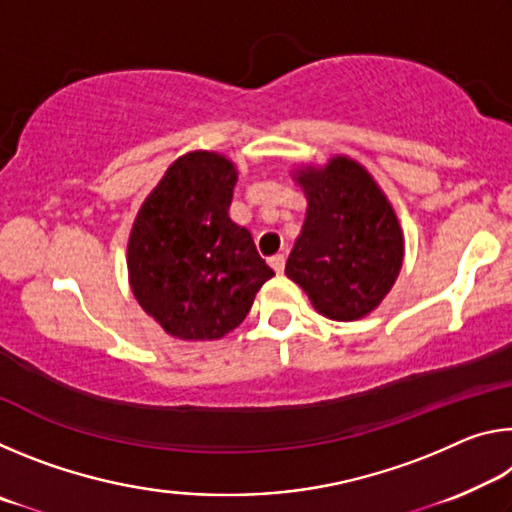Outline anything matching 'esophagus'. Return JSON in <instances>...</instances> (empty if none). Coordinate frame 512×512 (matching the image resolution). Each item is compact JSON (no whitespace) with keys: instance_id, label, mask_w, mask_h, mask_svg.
I'll list each match as a JSON object with an SVG mask.
<instances>
[{"instance_id":"obj_1","label":"esophagus","mask_w":512,"mask_h":512,"mask_svg":"<svg viewBox=\"0 0 512 512\" xmlns=\"http://www.w3.org/2000/svg\"><path fill=\"white\" fill-rule=\"evenodd\" d=\"M268 262H271L275 273H282L284 271V264H287V257H284V253H277V255H273L271 259H268Z\"/></svg>"}]
</instances>
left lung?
I'll use <instances>...</instances> for the list:
<instances>
[{"instance_id":"8db88e82","label":"left lung","mask_w":512,"mask_h":512,"mask_svg":"<svg viewBox=\"0 0 512 512\" xmlns=\"http://www.w3.org/2000/svg\"><path fill=\"white\" fill-rule=\"evenodd\" d=\"M309 210L287 273L334 320L370 314L402 268V230L370 173L348 158L302 171Z\"/></svg>"}]
</instances>
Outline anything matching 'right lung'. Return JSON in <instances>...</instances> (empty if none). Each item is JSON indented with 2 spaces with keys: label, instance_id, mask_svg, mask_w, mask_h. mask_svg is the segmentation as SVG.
<instances>
[{
  "label": "right lung",
  "instance_id": "obj_1",
  "mask_svg": "<svg viewBox=\"0 0 512 512\" xmlns=\"http://www.w3.org/2000/svg\"><path fill=\"white\" fill-rule=\"evenodd\" d=\"M237 173L223 155L196 151L171 164L146 198L128 241L137 302L164 332L221 339L275 275L246 228L230 219Z\"/></svg>",
  "mask_w": 512,
  "mask_h": 512
}]
</instances>
